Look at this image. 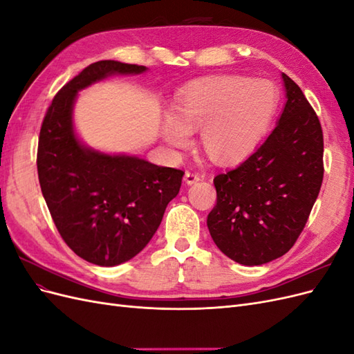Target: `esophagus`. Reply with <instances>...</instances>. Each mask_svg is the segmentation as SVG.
I'll return each mask as SVG.
<instances>
[{"label":"esophagus","instance_id":"obj_1","mask_svg":"<svg viewBox=\"0 0 354 354\" xmlns=\"http://www.w3.org/2000/svg\"><path fill=\"white\" fill-rule=\"evenodd\" d=\"M201 180V176L198 173H195V171H187V173L185 174V183L187 186H192L198 183V181Z\"/></svg>","mask_w":354,"mask_h":354}]
</instances>
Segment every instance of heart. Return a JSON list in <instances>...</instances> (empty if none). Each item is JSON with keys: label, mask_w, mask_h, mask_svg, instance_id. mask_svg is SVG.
I'll return each instance as SVG.
<instances>
[{"label": "heart", "mask_w": 354, "mask_h": 354, "mask_svg": "<svg viewBox=\"0 0 354 354\" xmlns=\"http://www.w3.org/2000/svg\"><path fill=\"white\" fill-rule=\"evenodd\" d=\"M279 93L267 80L218 75L196 81L176 97L177 115L162 113L160 136L173 147H185L190 131L201 130L203 151L217 162L250 155L269 130Z\"/></svg>", "instance_id": "obj_1"}]
</instances>
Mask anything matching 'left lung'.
<instances>
[{
	"mask_svg": "<svg viewBox=\"0 0 354 354\" xmlns=\"http://www.w3.org/2000/svg\"><path fill=\"white\" fill-rule=\"evenodd\" d=\"M285 106L272 134L234 169L214 178L207 224L229 259L261 266L292 248L324 180V134L301 88L282 73Z\"/></svg>",
	"mask_w": 354,
	"mask_h": 354,
	"instance_id": "left-lung-1",
	"label": "left lung"
}]
</instances>
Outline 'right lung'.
<instances>
[{"instance_id":"right-lung-1","label":"right lung","mask_w":354,"mask_h":354,"mask_svg":"<svg viewBox=\"0 0 354 354\" xmlns=\"http://www.w3.org/2000/svg\"><path fill=\"white\" fill-rule=\"evenodd\" d=\"M146 71L116 60L93 63L56 94L41 125L42 196L63 241L95 266H118L145 248L185 176L134 155L95 151L75 130L73 106L81 90L113 75Z\"/></svg>"}]
</instances>
